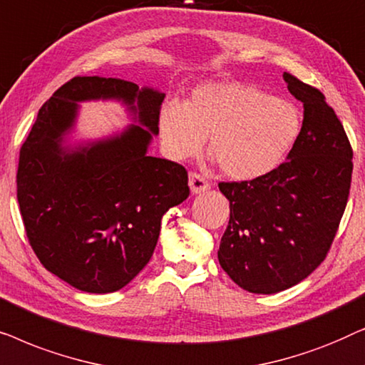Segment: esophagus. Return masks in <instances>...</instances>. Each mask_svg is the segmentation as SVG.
Listing matches in <instances>:
<instances>
[{
  "instance_id": "esophagus-1",
  "label": "esophagus",
  "mask_w": 365,
  "mask_h": 365,
  "mask_svg": "<svg viewBox=\"0 0 365 365\" xmlns=\"http://www.w3.org/2000/svg\"><path fill=\"white\" fill-rule=\"evenodd\" d=\"M189 187H191L192 194H201L204 191H207V189L211 187V184H209L201 174L191 173L189 174Z\"/></svg>"
}]
</instances>
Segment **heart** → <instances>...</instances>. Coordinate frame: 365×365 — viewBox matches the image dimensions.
Instances as JSON below:
<instances>
[{"mask_svg":"<svg viewBox=\"0 0 365 365\" xmlns=\"http://www.w3.org/2000/svg\"><path fill=\"white\" fill-rule=\"evenodd\" d=\"M301 129L296 104L236 81L199 84L186 103L169 101L159 113V134L169 156L176 161L196 156L207 138L209 153L236 181L274 171Z\"/></svg>","mask_w":365,"mask_h":365,"instance_id":"b5f03b06","label":"heart"}]
</instances>
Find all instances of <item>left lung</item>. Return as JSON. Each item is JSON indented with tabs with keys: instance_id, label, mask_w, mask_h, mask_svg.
I'll list each match as a JSON object with an SVG mask.
<instances>
[{
	"instance_id": "1",
	"label": "left lung",
	"mask_w": 365,
	"mask_h": 365,
	"mask_svg": "<svg viewBox=\"0 0 365 365\" xmlns=\"http://www.w3.org/2000/svg\"><path fill=\"white\" fill-rule=\"evenodd\" d=\"M304 104V121L287 161L266 176L219 182L229 224L217 251L227 276L254 294H276L316 271L336 237L352 179V148L319 89L284 73Z\"/></svg>"
}]
</instances>
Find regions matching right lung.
<instances>
[{
	"mask_svg": "<svg viewBox=\"0 0 365 365\" xmlns=\"http://www.w3.org/2000/svg\"><path fill=\"white\" fill-rule=\"evenodd\" d=\"M118 98L132 125L116 137L62 146L78 102ZM164 93L118 78L76 76L39 109L19 149L18 202L39 262L69 286L106 294L123 289L151 259L161 219L189 196L181 164L148 154L159 133Z\"/></svg>",
	"mask_w": 365,
	"mask_h": 365,
	"instance_id": "right-lung-1",
	"label": "right lung"
}]
</instances>
